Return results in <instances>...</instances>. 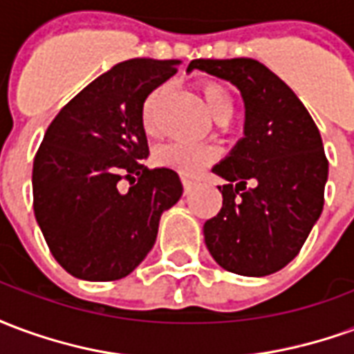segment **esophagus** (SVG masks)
<instances>
[{"instance_id":"obj_1","label":"esophagus","mask_w":354,"mask_h":354,"mask_svg":"<svg viewBox=\"0 0 354 354\" xmlns=\"http://www.w3.org/2000/svg\"><path fill=\"white\" fill-rule=\"evenodd\" d=\"M182 184H184V193H185V195H189V193H192V189H193V182H192V180H187V178H184V180H182Z\"/></svg>"}]
</instances>
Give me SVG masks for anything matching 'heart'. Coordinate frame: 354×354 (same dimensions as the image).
I'll list each match as a JSON object with an SVG mask.
<instances>
[{"instance_id": "1", "label": "heart", "mask_w": 354, "mask_h": 354, "mask_svg": "<svg viewBox=\"0 0 354 354\" xmlns=\"http://www.w3.org/2000/svg\"><path fill=\"white\" fill-rule=\"evenodd\" d=\"M162 88H155L153 93L147 96L142 104L140 121L147 132L153 131L155 127V106L161 96ZM199 93L207 104V109L216 121L225 123L233 113V96L227 88L218 81H201ZM155 162L159 167L170 169L182 174L185 178H193L199 174L201 170L207 167L208 162L214 159V151L210 147H195L184 146V144H169L159 147L153 155Z\"/></svg>"}]
</instances>
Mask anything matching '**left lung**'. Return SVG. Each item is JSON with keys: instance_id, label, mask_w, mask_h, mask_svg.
Listing matches in <instances>:
<instances>
[{"instance_id": "1", "label": "left lung", "mask_w": 354, "mask_h": 354, "mask_svg": "<svg viewBox=\"0 0 354 354\" xmlns=\"http://www.w3.org/2000/svg\"><path fill=\"white\" fill-rule=\"evenodd\" d=\"M201 70L239 88L245 136L212 172L222 210L205 222L208 252L220 267L243 277H266L301 250L324 207L328 161L317 124L294 91L252 58H199ZM252 181L254 188H246Z\"/></svg>"}]
</instances>
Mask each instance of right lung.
Listing matches in <instances>:
<instances>
[{
	"label": "right lung",
	"instance_id": "1",
	"mask_svg": "<svg viewBox=\"0 0 354 354\" xmlns=\"http://www.w3.org/2000/svg\"><path fill=\"white\" fill-rule=\"evenodd\" d=\"M180 60L132 58L83 88L60 109L34 159L35 220L55 260L83 281H117L153 248L159 220L182 197L174 170L144 165L140 121L149 93ZM131 180L129 192L118 189Z\"/></svg>",
	"mask_w": 354,
	"mask_h": 354
}]
</instances>
